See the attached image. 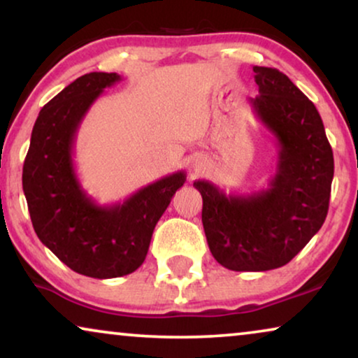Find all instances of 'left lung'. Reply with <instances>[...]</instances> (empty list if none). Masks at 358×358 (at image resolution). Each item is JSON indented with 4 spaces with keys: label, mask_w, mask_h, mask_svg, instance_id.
Returning a JSON list of instances; mask_svg holds the SVG:
<instances>
[{
    "label": "left lung",
    "mask_w": 358,
    "mask_h": 358,
    "mask_svg": "<svg viewBox=\"0 0 358 358\" xmlns=\"http://www.w3.org/2000/svg\"><path fill=\"white\" fill-rule=\"evenodd\" d=\"M259 120L278 143L277 173L268 187L227 195L208 180L202 223L212 256L229 271L264 272L285 266L320 231L329 208L334 156L315 104L275 68L254 66Z\"/></svg>",
    "instance_id": "obj_1"
}]
</instances>
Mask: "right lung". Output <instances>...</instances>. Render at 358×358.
<instances>
[{
  "instance_id": "right-lung-1",
  "label": "right lung",
  "mask_w": 358,
  "mask_h": 358,
  "mask_svg": "<svg viewBox=\"0 0 358 358\" xmlns=\"http://www.w3.org/2000/svg\"><path fill=\"white\" fill-rule=\"evenodd\" d=\"M117 73H87L42 107L34 124L22 189L37 236L81 275L114 278L135 272L148 252L153 229L185 182V173L166 176L122 203L101 207L81 189L73 143L83 117Z\"/></svg>"
}]
</instances>
